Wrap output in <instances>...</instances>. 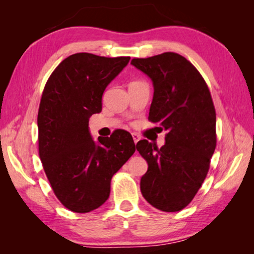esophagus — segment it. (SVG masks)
<instances>
[{
    "mask_svg": "<svg viewBox=\"0 0 254 254\" xmlns=\"http://www.w3.org/2000/svg\"><path fill=\"white\" fill-rule=\"evenodd\" d=\"M132 137H133V141H134L135 144H136L137 141L140 140V135L136 134V133H132Z\"/></svg>",
    "mask_w": 254,
    "mask_h": 254,
    "instance_id": "34e87169",
    "label": "esophagus"
}]
</instances>
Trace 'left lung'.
Instances as JSON below:
<instances>
[{
	"label": "left lung",
	"mask_w": 254,
	"mask_h": 254,
	"mask_svg": "<svg viewBox=\"0 0 254 254\" xmlns=\"http://www.w3.org/2000/svg\"><path fill=\"white\" fill-rule=\"evenodd\" d=\"M131 64L151 79L149 120L167 131L160 149L148 140L135 145L148 162L140 182L141 192L153 207L178 212L198 191L216 147L212 96L198 70L178 54L135 58Z\"/></svg>",
	"instance_id": "1"
}]
</instances>
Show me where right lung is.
Listing matches in <instances>:
<instances>
[{
  "instance_id": "1",
  "label": "right lung",
  "mask_w": 254,
  "mask_h": 254,
  "mask_svg": "<svg viewBox=\"0 0 254 254\" xmlns=\"http://www.w3.org/2000/svg\"><path fill=\"white\" fill-rule=\"evenodd\" d=\"M130 57L87 53L63 60L42 93L39 156L57 198L75 213H88L109 198L111 179L135 151L132 135L117 130L95 141L88 121L102 111V96Z\"/></svg>"
}]
</instances>
